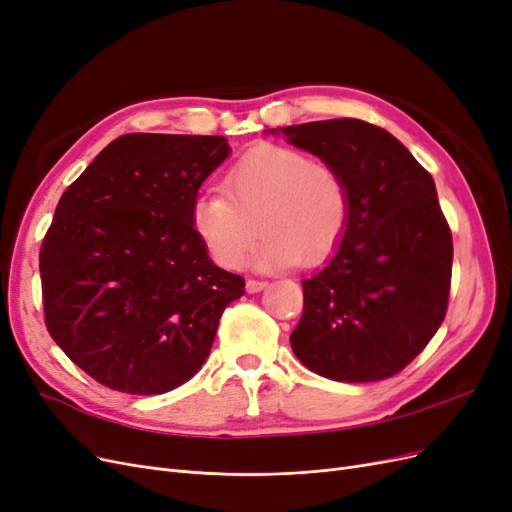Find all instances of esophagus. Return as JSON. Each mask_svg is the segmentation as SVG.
<instances>
[{"mask_svg": "<svg viewBox=\"0 0 512 512\" xmlns=\"http://www.w3.org/2000/svg\"><path fill=\"white\" fill-rule=\"evenodd\" d=\"M262 288H267V282H262V280H247V282H245V290L250 292V294H256V292H260Z\"/></svg>", "mask_w": 512, "mask_h": 512, "instance_id": "obj_1", "label": "esophagus"}]
</instances>
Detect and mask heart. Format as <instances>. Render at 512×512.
Returning a JSON list of instances; mask_svg holds the SVG:
<instances>
[{
  "label": "heart",
  "mask_w": 512,
  "mask_h": 512,
  "mask_svg": "<svg viewBox=\"0 0 512 512\" xmlns=\"http://www.w3.org/2000/svg\"><path fill=\"white\" fill-rule=\"evenodd\" d=\"M224 190L198 194L192 226L215 262L239 269L258 230L260 269L316 267L342 243L350 220L346 181L290 147L260 145L228 170Z\"/></svg>",
  "instance_id": "b5f03b06"
}]
</instances>
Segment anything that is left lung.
<instances>
[{
    "label": "left lung",
    "mask_w": 512,
    "mask_h": 512,
    "mask_svg": "<svg viewBox=\"0 0 512 512\" xmlns=\"http://www.w3.org/2000/svg\"><path fill=\"white\" fill-rule=\"evenodd\" d=\"M282 132L335 168L350 196L337 252L301 282L292 352L329 380L391 378L421 354L446 316L453 237L436 183L393 134L361 119L309 121Z\"/></svg>",
    "instance_id": "1"
}]
</instances>
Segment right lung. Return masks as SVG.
<instances>
[{
  "mask_svg": "<svg viewBox=\"0 0 512 512\" xmlns=\"http://www.w3.org/2000/svg\"><path fill=\"white\" fill-rule=\"evenodd\" d=\"M224 136L123 134L61 194L40 247L44 322L85 374L162 395L203 367L241 275L213 265L192 226Z\"/></svg>",
  "mask_w": 512,
  "mask_h": 512,
  "instance_id": "1",
  "label": "right lung"
}]
</instances>
